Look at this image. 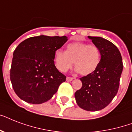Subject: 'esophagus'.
Here are the masks:
<instances>
[{
	"label": "esophagus",
	"instance_id": "1",
	"mask_svg": "<svg viewBox=\"0 0 132 132\" xmlns=\"http://www.w3.org/2000/svg\"><path fill=\"white\" fill-rule=\"evenodd\" d=\"M72 79H73V78H72V77H66V81H71Z\"/></svg>",
	"mask_w": 132,
	"mask_h": 132
}]
</instances>
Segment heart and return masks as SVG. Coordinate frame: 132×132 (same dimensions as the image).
I'll return each mask as SVG.
<instances>
[{
  "label": "heart",
  "instance_id": "heart-1",
  "mask_svg": "<svg viewBox=\"0 0 132 132\" xmlns=\"http://www.w3.org/2000/svg\"><path fill=\"white\" fill-rule=\"evenodd\" d=\"M54 60L57 68L61 72H66L70 69L74 62L77 72L86 76L93 73L98 67L101 52L98 46L94 44L73 42L67 45L66 51L57 50Z\"/></svg>",
  "mask_w": 132,
  "mask_h": 132
}]
</instances>
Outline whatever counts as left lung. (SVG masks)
Returning a JSON list of instances; mask_svg holds the SVG:
<instances>
[{
    "label": "left lung",
    "mask_w": 132,
    "mask_h": 132,
    "mask_svg": "<svg viewBox=\"0 0 132 132\" xmlns=\"http://www.w3.org/2000/svg\"><path fill=\"white\" fill-rule=\"evenodd\" d=\"M101 52V60L93 73L82 77L81 88L75 96L81 108L98 111L105 108L117 95L123 71L121 53L114 44L101 37L88 36Z\"/></svg>",
    "instance_id": "8db88e82"
}]
</instances>
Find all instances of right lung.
Here are the masks:
<instances>
[{"instance_id":"right-lung-1","label":"right lung","mask_w":132,"mask_h":132,"mask_svg":"<svg viewBox=\"0 0 132 132\" xmlns=\"http://www.w3.org/2000/svg\"><path fill=\"white\" fill-rule=\"evenodd\" d=\"M68 40L66 36H40L24 40L13 51L10 79L14 92L32 104L53 97L66 77L55 66V52Z\"/></svg>"}]
</instances>
